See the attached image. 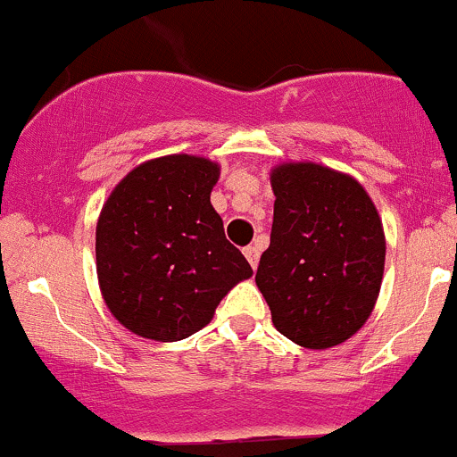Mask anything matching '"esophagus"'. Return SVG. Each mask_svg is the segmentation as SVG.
<instances>
[{"label":"esophagus","instance_id":"34e87169","mask_svg":"<svg viewBox=\"0 0 457 457\" xmlns=\"http://www.w3.org/2000/svg\"><path fill=\"white\" fill-rule=\"evenodd\" d=\"M244 255H246L248 264H251L253 269H257V262H260V248H257V246H246V248H244Z\"/></svg>","mask_w":457,"mask_h":457}]
</instances>
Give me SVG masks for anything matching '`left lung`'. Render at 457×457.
Here are the masks:
<instances>
[{
  "label": "left lung",
  "instance_id": "obj_1",
  "mask_svg": "<svg viewBox=\"0 0 457 457\" xmlns=\"http://www.w3.org/2000/svg\"><path fill=\"white\" fill-rule=\"evenodd\" d=\"M270 244L255 282L275 328L304 349H331L364 327L382 287V220L362 184L313 162L270 170Z\"/></svg>",
  "mask_w": 457,
  "mask_h": 457
}]
</instances>
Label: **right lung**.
<instances>
[{
    "mask_svg": "<svg viewBox=\"0 0 457 457\" xmlns=\"http://www.w3.org/2000/svg\"><path fill=\"white\" fill-rule=\"evenodd\" d=\"M218 178L220 166L206 157H157L130 170L104 202L95 230L99 288L112 318L135 336H193L253 275L211 204Z\"/></svg>",
    "mask_w": 457,
    "mask_h": 457,
    "instance_id": "right-lung-1",
    "label": "right lung"
}]
</instances>
